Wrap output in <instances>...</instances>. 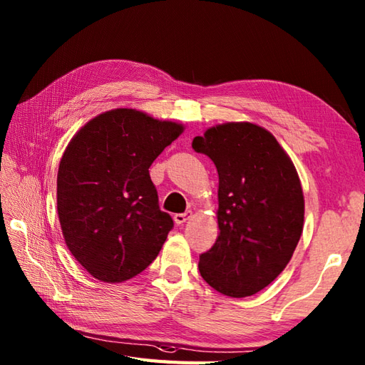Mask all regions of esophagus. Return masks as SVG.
I'll use <instances>...</instances> for the list:
<instances>
[{"label":"esophagus","instance_id":"1","mask_svg":"<svg viewBox=\"0 0 365 365\" xmlns=\"http://www.w3.org/2000/svg\"><path fill=\"white\" fill-rule=\"evenodd\" d=\"M192 218V212L190 210H187V212H184V213H176V215L173 217V220H175V223L178 225V226H181V225H184L185 221L187 220H190Z\"/></svg>","mask_w":365,"mask_h":365}]
</instances>
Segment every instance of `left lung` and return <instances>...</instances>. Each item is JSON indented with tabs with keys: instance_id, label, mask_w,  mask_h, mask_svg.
<instances>
[{
	"instance_id": "1",
	"label": "left lung",
	"mask_w": 365,
	"mask_h": 365,
	"mask_svg": "<svg viewBox=\"0 0 365 365\" xmlns=\"http://www.w3.org/2000/svg\"><path fill=\"white\" fill-rule=\"evenodd\" d=\"M192 147L218 172L220 235L200 255L201 277L225 296H252L285 269L304 230L296 167L277 139L251 122L212 127Z\"/></svg>"
}]
</instances>
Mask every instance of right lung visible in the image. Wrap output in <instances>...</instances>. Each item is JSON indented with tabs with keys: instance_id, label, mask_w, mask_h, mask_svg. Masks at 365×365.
I'll return each instance as SVG.
<instances>
[{
	"instance_id": "right-lung-1",
	"label": "right lung",
	"mask_w": 365,
	"mask_h": 365,
	"mask_svg": "<svg viewBox=\"0 0 365 365\" xmlns=\"http://www.w3.org/2000/svg\"><path fill=\"white\" fill-rule=\"evenodd\" d=\"M184 127L142 111L96 115L68 144L57 175V212L74 259L93 277L125 282L152 263L173 227L148 168Z\"/></svg>"
}]
</instances>
